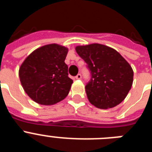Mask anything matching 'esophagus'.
<instances>
[{"mask_svg":"<svg viewBox=\"0 0 152 152\" xmlns=\"http://www.w3.org/2000/svg\"><path fill=\"white\" fill-rule=\"evenodd\" d=\"M75 78L77 79V80H80V79H81V75H80V74H77V75L75 76Z\"/></svg>","mask_w":152,"mask_h":152,"instance_id":"1","label":"esophagus"}]
</instances>
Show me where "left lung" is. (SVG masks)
Here are the masks:
<instances>
[{"instance_id": "8db88e82", "label": "left lung", "mask_w": 152, "mask_h": 152, "mask_svg": "<svg viewBox=\"0 0 152 152\" xmlns=\"http://www.w3.org/2000/svg\"><path fill=\"white\" fill-rule=\"evenodd\" d=\"M75 50L91 72L85 86L90 103L100 109L121 103L133 82V71L124 58L115 49L97 43L79 45Z\"/></svg>"}]
</instances>
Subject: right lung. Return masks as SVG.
Here are the masks:
<instances>
[{"instance_id": "right-lung-1", "label": "right lung", "mask_w": 152, "mask_h": 152, "mask_svg": "<svg viewBox=\"0 0 152 152\" xmlns=\"http://www.w3.org/2000/svg\"><path fill=\"white\" fill-rule=\"evenodd\" d=\"M68 49L57 44L33 51L19 70L21 84L28 96L42 105H53L66 97L73 80L64 60Z\"/></svg>"}]
</instances>
